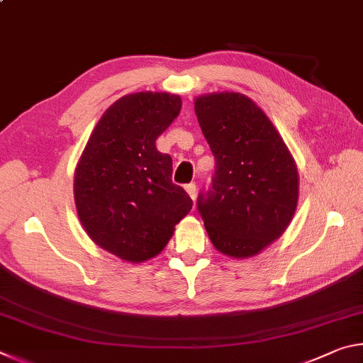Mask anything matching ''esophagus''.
Here are the masks:
<instances>
[{"label":"esophagus","instance_id":"obj_1","mask_svg":"<svg viewBox=\"0 0 363 363\" xmlns=\"http://www.w3.org/2000/svg\"><path fill=\"white\" fill-rule=\"evenodd\" d=\"M186 190H187V194H189V196L192 200H195L196 199V186H195V182H190V184H187L186 186Z\"/></svg>","mask_w":363,"mask_h":363}]
</instances>
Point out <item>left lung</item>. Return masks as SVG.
<instances>
[{
  "mask_svg": "<svg viewBox=\"0 0 363 363\" xmlns=\"http://www.w3.org/2000/svg\"><path fill=\"white\" fill-rule=\"evenodd\" d=\"M195 113L216 162L196 210L220 253L257 255L279 238L296 210L298 171L284 139L247 96L199 97Z\"/></svg>",
  "mask_w": 363,
  "mask_h": 363,
  "instance_id": "obj_1",
  "label": "left lung"
}]
</instances>
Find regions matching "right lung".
<instances>
[{"instance_id": "obj_1", "label": "right lung", "mask_w": 363, "mask_h": 363, "mask_svg": "<svg viewBox=\"0 0 363 363\" xmlns=\"http://www.w3.org/2000/svg\"><path fill=\"white\" fill-rule=\"evenodd\" d=\"M179 112V96H123L101 116L77 164L79 220L99 247L125 261L158 255L192 210V199L171 181L173 160L155 147Z\"/></svg>"}]
</instances>
